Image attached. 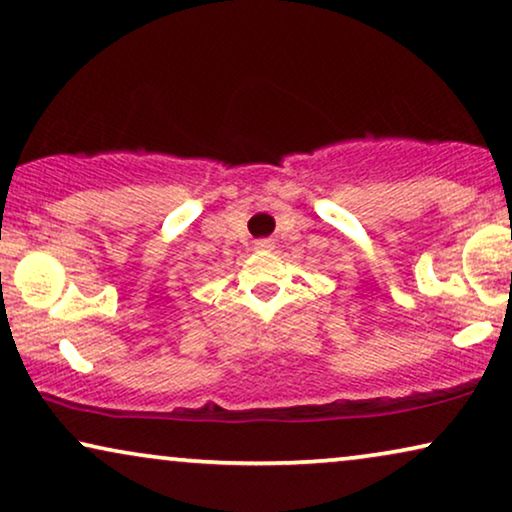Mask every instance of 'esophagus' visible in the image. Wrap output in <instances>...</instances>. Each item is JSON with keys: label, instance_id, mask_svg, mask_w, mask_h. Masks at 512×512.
<instances>
[{"label": "esophagus", "instance_id": "esophagus-1", "mask_svg": "<svg viewBox=\"0 0 512 512\" xmlns=\"http://www.w3.org/2000/svg\"><path fill=\"white\" fill-rule=\"evenodd\" d=\"M254 247L256 249H272V247H275V244H272V240H256Z\"/></svg>", "mask_w": 512, "mask_h": 512}]
</instances>
